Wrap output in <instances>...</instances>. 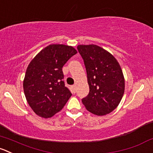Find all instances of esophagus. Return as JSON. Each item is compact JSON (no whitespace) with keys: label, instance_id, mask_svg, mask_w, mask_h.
<instances>
[{"label":"esophagus","instance_id":"obj_1","mask_svg":"<svg viewBox=\"0 0 153 153\" xmlns=\"http://www.w3.org/2000/svg\"><path fill=\"white\" fill-rule=\"evenodd\" d=\"M72 87V90H73V91L75 92V90H76V86L73 85Z\"/></svg>","mask_w":153,"mask_h":153}]
</instances>
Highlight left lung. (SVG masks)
Listing matches in <instances>:
<instances>
[{
  "mask_svg": "<svg viewBox=\"0 0 153 153\" xmlns=\"http://www.w3.org/2000/svg\"><path fill=\"white\" fill-rule=\"evenodd\" d=\"M77 48L84 60L90 87L83 104L95 115H106L118 106L125 91L120 65L111 53L96 45H79Z\"/></svg>",
  "mask_w": 153,
  "mask_h": 153,
  "instance_id": "8db88e82",
  "label": "left lung"
}]
</instances>
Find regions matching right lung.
Here are the masks:
<instances>
[{"label": "right lung", "instance_id": "obj_1", "mask_svg": "<svg viewBox=\"0 0 153 153\" xmlns=\"http://www.w3.org/2000/svg\"><path fill=\"white\" fill-rule=\"evenodd\" d=\"M75 54L77 51L72 46L53 44L39 51L28 65L24 93L30 107L39 117H53L72 96L65 87L62 68Z\"/></svg>", "mask_w": 153, "mask_h": 153}]
</instances>
